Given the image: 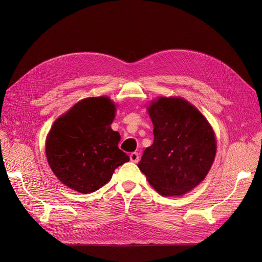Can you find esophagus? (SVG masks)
Instances as JSON below:
<instances>
[{"instance_id":"34e87169","label":"esophagus","mask_w":262,"mask_h":262,"mask_svg":"<svg viewBox=\"0 0 262 262\" xmlns=\"http://www.w3.org/2000/svg\"><path fill=\"white\" fill-rule=\"evenodd\" d=\"M129 158H130V161L132 162H138L139 161V154L138 153H132L129 155Z\"/></svg>"}]
</instances>
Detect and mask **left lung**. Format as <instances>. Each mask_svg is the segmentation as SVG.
<instances>
[{"mask_svg": "<svg viewBox=\"0 0 262 262\" xmlns=\"http://www.w3.org/2000/svg\"><path fill=\"white\" fill-rule=\"evenodd\" d=\"M154 143L138 167L162 196H182L199 186L216 154L215 134L200 110L181 96H158L146 106Z\"/></svg>", "mask_w": 262, "mask_h": 262, "instance_id": "1", "label": "left lung"}]
</instances>
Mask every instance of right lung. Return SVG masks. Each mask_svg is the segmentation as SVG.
I'll return each mask as SVG.
<instances>
[{"label":"right lung","instance_id":"obj_1","mask_svg":"<svg viewBox=\"0 0 262 262\" xmlns=\"http://www.w3.org/2000/svg\"><path fill=\"white\" fill-rule=\"evenodd\" d=\"M117 105L106 95L78 101L54 121L46 138L49 166L60 183L79 193H91L112 180L129 157L113 130Z\"/></svg>","mask_w":262,"mask_h":262}]
</instances>
